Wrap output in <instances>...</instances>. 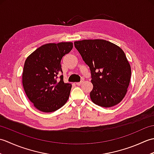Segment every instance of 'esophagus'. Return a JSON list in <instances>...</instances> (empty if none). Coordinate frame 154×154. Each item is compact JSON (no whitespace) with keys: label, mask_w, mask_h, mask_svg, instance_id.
Returning <instances> with one entry per match:
<instances>
[{"label":"esophagus","mask_w":154,"mask_h":154,"mask_svg":"<svg viewBox=\"0 0 154 154\" xmlns=\"http://www.w3.org/2000/svg\"><path fill=\"white\" fill-rule=\"evenodd\" d=\"M84 82V79H81V81H80V82H78V83H76V85H81V84H83Z\"/></svg>","instance_id":"34e87169"}]
</instances>
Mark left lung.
I'll return each mask as SVG.
<instances>
[{
	"instance_id": "obj_1",
	"label": "left lung",
	"mask_w": 154,
	"mask_h": 154,
	"mask_svg": "<svg viewBox=\"0 0 154 154\" xmlns=\"http://www.w3.org/2000/svg\"><path fill=\"white\" fill-rule=\"evenodd\" d=\"M74 45L90 69L93 102L105 108L120 103L131 77V67L122 49L104 40H84Z\"/></svg>"
}]
</instances>
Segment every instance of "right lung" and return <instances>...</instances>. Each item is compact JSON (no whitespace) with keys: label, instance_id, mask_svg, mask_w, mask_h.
Listing matches in <instances>:
<instances>
[{"label":"right lung","instance_id":"obj_1","mask_svg":"<svg viewBox=\"0 0 154 154\" xmlns=\"http://www.w3.org/2000/svg\"><path fill=\"white\" fill-rule=\"evenodd\" d=\"M72 48V42L47 44L26 60L23 87L29 100L39 110L54 112L67 101L71 85L63 82L61 60Z\"/></svg>","mask_w":154,"mask_h":154}]
</instances>
